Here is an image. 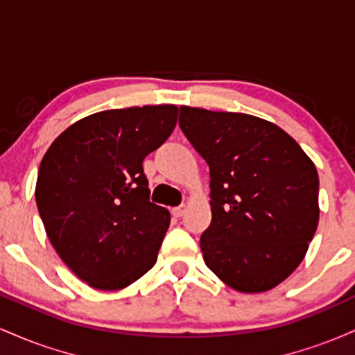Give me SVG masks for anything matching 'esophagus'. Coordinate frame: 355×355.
<instances>
[{
	"label": "esophagus",
	"instance_id": "1",
	"mask_svg": "<svg viewBox=\"0 0 355 355\" xmlns=\"http://www.w3.org/2000/svg\"><path fill=\"white\" fill-rule=\"evenodd\" d=\"M172 215L173 217H177V218H180V217H183V215H185V207H175V209H172Z\"/></svg>",
	"mask_w": 355,
	"mask_h": 355
}]
</instances>
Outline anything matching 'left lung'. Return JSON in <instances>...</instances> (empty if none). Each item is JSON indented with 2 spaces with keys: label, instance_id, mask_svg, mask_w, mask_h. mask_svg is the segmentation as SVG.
I'll use <instances>...</instances> for the list:
<instances>
[{
  "label": "left lung",
  "instance_id": "1",
  "mask_svg": "<svg viewBox=\"0 0 355 355\" xmlns=\"http://www.w3.org/2000/svg\"><path fill=\"white\" fill-rule=\"evenodd\" d=\"M180 128L210 168L207 267L260 294L299 267L319 223V175L280 126L247 113L180 107Z\"/></svg>",
  "mask_w": 355,
  "mask_h": 355
}]
</instances>
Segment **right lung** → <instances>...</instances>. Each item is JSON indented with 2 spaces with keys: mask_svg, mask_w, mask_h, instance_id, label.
Wrapping results in <instances>:
<instances>
[{
  "mask_svg": "<svg viewBox=\"0 0 355 355\" xmlns=\"http://www.w3.org/2000/svg\"><path fill=\"white\" fill-rule=\"evenodd\" d=\"M175 105L105 110L68 126L44 153L36 205L76 277L120 291L157 262L170 211L150 202L144 160L177 125Z\"/></svg>",
  "mask_w": 355,
  "mask_h": 355,
  "instance_id": "1",
  "label": "right lung"
}]
</instances>
